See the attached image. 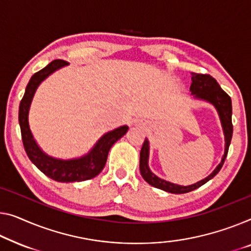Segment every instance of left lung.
I'll list each match as a JSON object with an SVG mask.
<instances>
[{"instance_id":"left-lung-1","label":"left lung","mask_w":251,"mask_h":251,"mask_svg":"<svg viewBox=\"0 0 251 251\" xmlns=\"http://www.w3.org/2000/svg\"><path fill=\"white\" fill-rule=\"evenodd\" d=\"M190 95L193 96L194 99L201 100V101L211 103L213 107L218 111L220 121H221L223 134H224V154L220 162L214 170L209 174L206 178L195 182V184L189 186H181L173 182L164 180L158 176L152 173L149 167V156H150V143L148 138H145L143 147L141 150L140 154V171L142 177L145 181L155 188L162 189L164 192L171 194H185L189 193L192 190L198 188V187L206 184L208 180H211L213 177H215L224 163L229 151V147L232 138L233 126H232V102L231 98L223 91L220 87L215 78L207 74H197L192 73V84H190Z\"/></svg>"}]
</instances>
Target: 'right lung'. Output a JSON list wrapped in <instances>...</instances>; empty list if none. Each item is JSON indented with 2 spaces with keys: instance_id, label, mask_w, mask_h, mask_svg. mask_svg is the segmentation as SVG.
<instances>
[{
  "instance_id": "obj_1",
  "label": "right lung",
  "mask_w": 251,
  "mask_h": 251,
  "mask_svg": "<svg viewBox=\"0 0 251 251\" xmlns=\"http://www.w3.org/2000/svg\"><path fill=\"white\" fill-rule=\"evenodd\" d=\"M66 65H69L67 62L62 61V59H55L39 72L33 74L25 88L24 98L19 107V124H20L22 142H24V147L28 158L43 174L59 182L84 181L97 177L101 173L104 164H106L110 148L119 138L125 135L128 130V126L124 125L104 133L87 154L82 155L80 158L64 160L54 158L44 152L36 142L31 129H30V106H31L36 90L38 89L40 83L46 80L50 74Z\"/></svg>"
}]
</instances>
